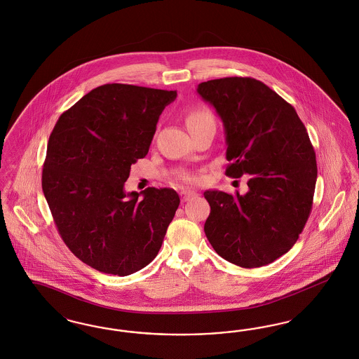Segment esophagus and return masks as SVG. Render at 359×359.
<instances>
[{"mask_svg":"<svg viewBox=\"0 0 359 359\" xmlns=\"http://www.w3.org/2000/svg\"><path fill=\"white\" fill-rule=\"evenodd\" d=\"M180 195H182V201H191V199H194V198L196 196V192L189 191V189H183V191L180 192Z\"/></svg>","mask_w":359,"mask_h":359,"instance_id":"34e87169","label":"esophagus"}]
</instances>
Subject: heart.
<instances>
[{
	"instance_id": "heart-1",
	"label": "heart",
	"mask_w": 359,
	"mask_h": 359,
	"mask_svg": "<svg viewBox=\"0 0 359 359\" xmlns=\"http://www.w3.org/2000/svg\"><path fill=\"white\" fill-rule=\"evenodd\" d=\"M187 127H192L196 124H201V123H210L214 121V116L207 109L203 107H198V108H192L188 111L186 116ZM180 177L187 182V183H196L199 182V175L198 173L184 172L180 175Z\"/></svg>"
}]
</instances>
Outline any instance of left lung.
I'll use <instances>...</instances> for the list:
<instances>
[{
    "instance_id": "left-lung-1",
    "label": "left lung",
    "mask_w": 359,
    "mask_h": 359,
    "mask_svg": "<svg viewBox=\"0 0 359 359\" xmlns=\"http://www.w3.org/2000/svg\"><path fill=\"white\" fill-rule=\"evenodd\" d=\"M196 90L223 121L226 175L250 176L244 195L204 192L211 207L205 236L236 266L273 263L298 241L313 208L318 170L306 127L291 104L255 79H216Z\"/></svg>"
}]
</instances>
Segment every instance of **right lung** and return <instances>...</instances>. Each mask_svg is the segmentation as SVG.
<instances>
[{
    "label": "right lung",
    "mask_w": 359,
    "mask_h": 359,
    "mask_svg": "<svg viewBox=\"0 0 359 359\" xmlns=\"http://www.w3.org/2000/svg\"><path fill=\"white\" fill-rule=\"evenodd\" d=\"M176 96L145 86H97L60 116L49 136L45 199L64 243L97 271L127 276L158 255L179 195L154 187L127 194L124 183Z\"/></svg>",
    "instance_id": "obj_1"
}]
</instances>
